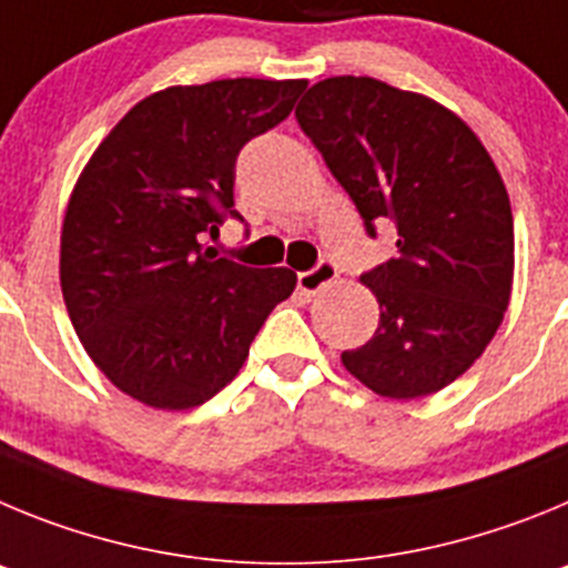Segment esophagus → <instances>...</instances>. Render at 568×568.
<instances>
[{
    "instance_id": "34e87169",
    "label": "esophagus",
    "mask_w": 568,
    "mask_h": 568,
    "mask_svg": "<svg viewBox=\"0 0 568 568\" xmlns=\"http://www.w3.org/2000/svg\"><path fill=\"white\" fill-rule=\"evenodd\" d=\"M336 277H339L336 265L331 263V260H320V263H316L311 272L296 274V285H300V291H303V294H316L320 288H325L328 283H334Z\"/></svg>"
}]
</instances>
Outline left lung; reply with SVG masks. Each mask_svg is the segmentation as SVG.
Returning a JSON list of instances; mask_svg holds the SVG:
<instances>
[{"label": "left lung", "instance_id": "left-lung-1", "mask_svg": "<svg viewBox=\"0 0 568 568\" xmlns=\"http://www.w3.org/2000/svg\"><path fill=\"white\" fill-rule=\"evenodd\" d=\"M296 121L367 234L376 221L398 234L396 257L362 274L379 328L342 365L385 398L438 393L484 354L513 294V206L493 158L456 112L367 75L314 84Z\"/></svg>", "mask_w": 568, "mask_h": 568}]
</instances>
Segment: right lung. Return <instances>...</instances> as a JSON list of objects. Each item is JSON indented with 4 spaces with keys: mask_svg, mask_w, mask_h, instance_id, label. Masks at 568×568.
<instances>
[{
    "mask_svg": "<svg viewBox=\"0 0 568 568\" xmlns=\"http://www.w3.org/2000/svg\"><path fill=\"white\" fill-rule=\"evenodd\" d=\"M308 81L221 79L138 101L87 161L61 226V294L81 345L126 396L189 410L237 376L291 268L203 252L234 212L240 150Z\"/></svg>",
    "mask_w": 568,
    "mask_h": 568,
    "instance_id": "1",
    "label": "right lung"
}]
</instances>
